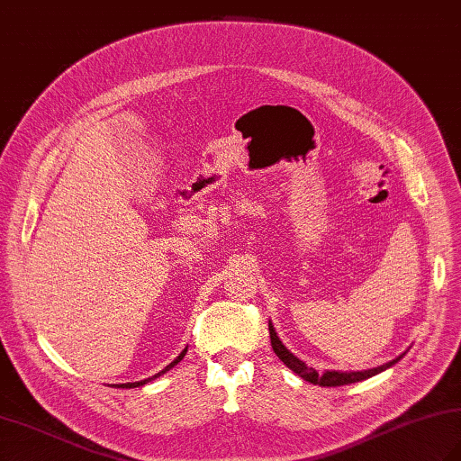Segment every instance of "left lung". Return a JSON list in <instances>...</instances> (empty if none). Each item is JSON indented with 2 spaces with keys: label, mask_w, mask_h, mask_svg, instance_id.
I'll return each instance as SVG.
<instances>
[{
  "label": "left lung",
  "mask_w": 461,
  "mask_h": 461,
  "mask_svg": "<svg viewBox=\"0 0 461 461\" xmlns=\"http://www.w3.org/2000/svg\"><path fill=\"white\" fill-rule=\"evenodd\" d=\"M269 337H271V347L273 350H276V355L285 362V366L291 368L295 375H299L301 378H305L309 382H312V384H319V386H342V384H352V382H358V380H366L370 376L378 375V372L390 368L393 365H396V362L402 358V355H400L398 358L386 362V365L382 366H376V368H368V370H360V372H339V370H325L322 375H319V372L315 368L307 366L305 362L299 360L293 352H289L285 347H283V342L279 340L276 329H273L271 321H269Z\"/></svg>",
  "instance_id": "8db88e82"
}]
</instances>
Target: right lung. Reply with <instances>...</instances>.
Returning a JSON list of instances; mask_svg holds the SVG:
<instances>
[{
    "mask_svg": "<svg viewBox=\"0 0 461 461\" xmlns=\"http://www.w3.org/2000/svg\"><path fill=\"white\" fill-rule=\"evenodd\" d=\"M185 350H188V348H184V350L180 352V357H178V358H176V360H172L168 366H166L164 370H160V372H158V375H154V376H150V378H146V380H140V382H126V384H119V388H139V386H144V384H146V382H150V380H154V378H158L160 375H164V372H166V370H170V368H172L174 365H178V362H180V360L184 358V355H185Z\"/></svg>",
    "mask_w": 461,
    "mask_h": 461,
    "instance_id": "1",
    "label": "right lung"
}]
</instances>
